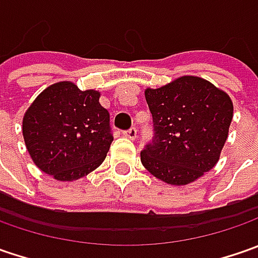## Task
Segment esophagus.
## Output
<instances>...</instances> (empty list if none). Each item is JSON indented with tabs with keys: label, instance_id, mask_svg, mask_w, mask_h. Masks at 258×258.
<instances>
[{
	"label": "esophagus",
	"instance_id": "1",
	"mask_svg": "<svg viewBox=\"0 0 258 258\" xmlns=\"http://www.w3.org/2000/svg\"><path fill=\"white\" fill-rule=\"evenodd\" d=\"M124 136H126V138H129V139H132V141H135V139L138 138V131H136L135 127H131L129 131H126V132H124Z\"/></svg>",
	"mask_w": 258,
	"mask_h": 258
}]
</instances>
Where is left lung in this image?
<instances>
[{
	"label": "left lung",
	"mask_w": 258,
	"mask_h": 258,
	"mask_svg": "<svg viewBox=\"0 0 258 258\" xmlns=\"http://www.w3.org/2000/svg\"><path fill=\"white\" fill-rule=\"evenodd\" d=\"M154 117L155 138L141 161L155 178L183 186L217 165L233 120V100L197 76L145 90Z\"/></svg>",
	"instance_id": "left-lung-1"
}]
</instances>
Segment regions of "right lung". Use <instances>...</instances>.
Returning <instances> with one entry per match:
<instances>
[{
	"label": "right lung",
	"instance_id": "add662e5",
	"mask_svg": "<svg viewBox=\"0 0 258 258\" xmlns=\"http://www.w3.org/2000/svg\"><path fill=\"white\" fill-rule=\"evenodd\" d=\"M100 92L73 82L48 86L23 117V136L33 162L57 181H76L100 166L113 136Z\"/></svg>",
	"mask_w": 258,
	"mask_h": 258
}]
</instances>
